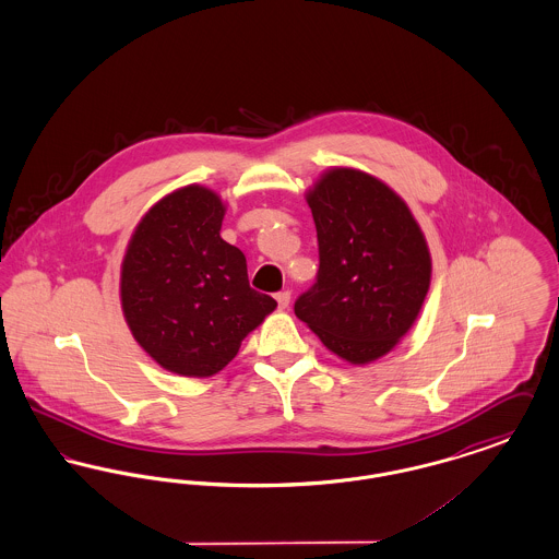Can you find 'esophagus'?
I'll return each mask as SVG.
<instances>
[{"instance_id":"esophagus-1","label":"esophagus","mask_w":559,"mask_h":559,"mask_svg":"<svg viewBox=\"0 0 559 559\" xmlns=\"http://www.w3.org/2000/svg\"><path fill=\"white\" fill-rule=\"evenodd\" d=\"M276 301H278V308H281V310H285V308H289V301H292V293H289V292L276 293Z\"/></svg>"}]
</instances>
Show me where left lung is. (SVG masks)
Instances as JSON below:
<instances>
[{
    "label": "left lung",
    "instance_id": "1",
    "mask_svg": "<svg viewBox=\"0 0 559 559\" xmlns=\"http://www.w3.org/2000/svg\"><path fill=\"white\" fill-rule=\"evenodd\" d=\"M319 237L317 283L295 301L324 346L367 365L399 344L424 306L431 258L406 203L381 180L333 167L308 190Z\"/></svg>",
    "mask_w": 559,
    "mask_h": 559
}]
</instances>
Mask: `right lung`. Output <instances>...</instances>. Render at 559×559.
I'll return each instance as SVG.
<instances>
[{"instance_id":"obj_1","label":"right lung","mask_w":559,"mask_h":559,"mask_svg":"<svg viewBox=\"0 0 559 559\" xmlns=\"http://www.w3.org/2000/svg\"><path fill=\"white\" fill-rule=\"evenodd\" d=\"M224 203L190 185L140 219L121 264V308L133 340L163 369L212 377L276 308L249 287L247 260L219 237Z\"/></svg>"}]
</instances>
